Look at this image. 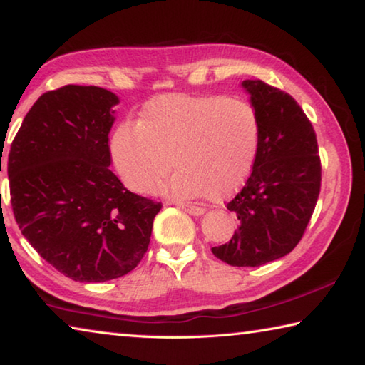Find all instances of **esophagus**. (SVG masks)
<instances>
[{"label":"esophagus","mask_w":365,"mask_h":365,"mask_svg":"<svg viewBox=\"0 0 365 365\" xmlns=\"http://www.w3.org/2000/svg\"><path fill=\"white\" fill-rule=\"evenodd\" d=\"M175 206H178L180 209H183L185 212H188V214H191V215H197V217H200V215H202V214L206 212L205 209H202V207L191 206V205H185V202H175Z\"/></svg>","instance_id":"esophagus-1"}]
</instances>
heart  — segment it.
Returning <instances> with one entry per match:
<instances>
[{
    "label": "heart",
    "instance_id": "heart-1",
    "mask_svg": "<svg viewBox=\"0 0 365 365\" xmlns=\"http://www.w3.org/2000/svg\"><path fill=\"white\" fill-rule=\"evenodd\" d=\"M259 146L255 109L224 96L165 95L146 104L138 123L115 128L110 153L123 183L148 195L172 168L164 185L175 197L219 201L248 178Z\"/></svg>",
    "mask_w": 365,
    "mask_h": 365
}]
</instances>
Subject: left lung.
I'll return each mask as SVG.
<instances>
[{
	"label": "left lung",
	"mask_w": 365,
	"mask_h": 365,
	"mask_svg": "<svg viewBox=\"0 0 365 365\" xmlns=\"http://www.w3.org/2000/svg\"><path fill=\"white\" fill-rule=\"evenodd\" d=\"M259 122V146L243 190L228 202L238 227L215 246V257L235 267H259L293 251L320 191L316 132L299 104L262 80H243Z\"/></svg>",
	"instance_id": "obj_1"
}]
</instances>
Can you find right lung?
I'll use <instances>...</instances> for the list:
<instances>
[{"instance_id":"add662e5","label":"right lung","mask_w":365,"mask_h":365,"mask_svg":"<svg viewBox=\"0 0 365 365\" xmlns=\"http://www.w3.org/2000/svg\"><path fill=\"white\" fill-rule=\"evenodd\" d=\"M119 96L67 85L35 101L11 145V205L24 237L69 279L98 283L137 267L160 202L109 170ZM1 170V164H0Z\"/></svg>"}]
</instances>
